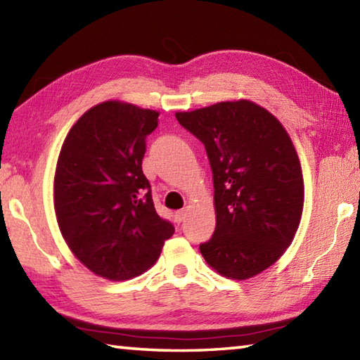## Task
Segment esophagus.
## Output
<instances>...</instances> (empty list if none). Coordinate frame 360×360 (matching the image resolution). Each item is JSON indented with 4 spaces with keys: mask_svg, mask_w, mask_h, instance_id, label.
Segmentation results:
<instances>
[{
    "mask_svg": "<svg viewBox=\"0 0 360 360\" xmlns=\"http://www.w3.org/2000/svg\"><path fill=\"white\" fill-rule=\"evenodd\" d=\"M186 216H187V211L186 210H182V211H178V212H176V214H174V219H176V222H182V221H184V219H186Z\"/></svg>",
    "mask_w": 360,
    "mask_h": 360,
    "instance_id": "34e87169",
    "label": "esophagus"
}]
</instances>
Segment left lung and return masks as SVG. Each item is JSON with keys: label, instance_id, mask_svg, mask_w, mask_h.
<instances>
[{"label": "left lung", "instance_id": "8db88e82", "mask_svg": "<svg viewBox=\"0 0 360 360\" xmlns=\"http://www.w3.org/2000/svg\"><path fill=\"white\" fill-rule=\"evenodd\" d=\"M176 119L205 144L212 169L216 230L200 252L229 279L259 275L290 246L302 219L303 174L290 136L249 100L176 112Z\"/></svg>", "mask_w": 360, "mask_h": 360}]
</instances>
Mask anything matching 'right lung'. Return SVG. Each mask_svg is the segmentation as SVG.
Listing matches in <instances>:
<instances>
[{
  "label": "right lung",
  "instance_id": "obj_1",
  "mask_svg": "<svg viewBox=\"0 0 360 360\" xmlns=\"http://www.w3.org/2000/svg\"><path fill=\"white\" fill-rule=\"evenodd\" d=\"M158 112L117 100L90 108L66 135L53 208L71 252L101 278L124 281L155 264L174 227L157 214L143 173Z\"/></svg>",
  "mask_w": 360,
  "mask_h": 360
}]
</instances>
